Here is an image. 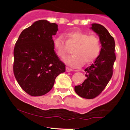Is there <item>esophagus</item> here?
<instances>
[{"instance_id": "esophagus-1", "label": "esophagus", "mask_w": 130, "mask_h": 130, "mask_svg": "<svg viewBox=\"0 0 130 130\" xmlns=\"http://www.w3.org/2000/svg\"><path fill=\"white\" fill-rule=\"evenodd\" d=\"M73 71V70L71 68H69V67H66V71L67 72H70V71Z\"/></svg>"}]
</instances>
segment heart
<instances>
[{
  "instance_id": "heart-1",
  "label": "heart",
  "mask_w": 130,
  "mask_h": 130,
  "mask_svg": "<svg viewBox=\"0 0 130 130\" xmlns=\"http://www.w3.org/2000/svg\"><path fill=\"white\" fill-rule=\"evenodd\" d=\"M66 43L63 37L59 36L53 41V47L57 56L63 58L68 53V46H74L73 54L64 59V62L72 67H80L84 62H93L99 56L101 52V43L96 35H89L79 30L69 31L64 34Z\"/></svg>"
}]
</instances>
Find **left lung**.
Listing matches in <instances>:
<instances>
[{"mask_svg":"<svg viewBox=\"0 0 130 130\" xmlns=\"http://www.w3.org/2000/svg\"><path fill=\"white\" fill-rule=\"evenodd\" d=\"M90 29L99 36L101 52L94 63L85 69L86 80L74 87L76 93L86 99H93L104 90L112 76L113 66L116 59L115 41L108 30L96 23L92 24Z\"/></svg>","mask_w":130,"mask_h":130,"instance_id":"left-lung-1","label":"left lung"}]
</instances>
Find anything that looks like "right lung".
Wrapping results in <instances>:
<instances>
[{"mask_svg": "<svg viewBox=\"0 0 130 130\" xmlns=\"http://www.w3.org/2000/svg\"><path fill=\"white\" fill-rule=\"evenodd\" d=\"M58 26L39 20L21 33L14 48L13 72L21 87L31 96L45 95L58 75L65 71L53 47Z\"/></svg>", "mask_w": 130, "mask_h": 130, "instance_id": "obj_1", "label": "right lung"}]
</instances>
